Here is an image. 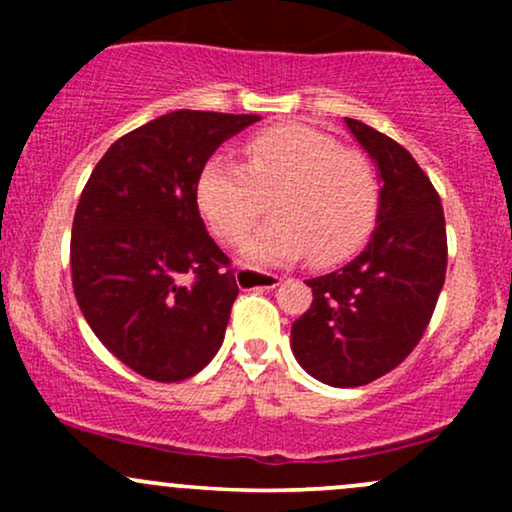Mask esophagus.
Wrapping results in <instances>:
<instances>
[{
    "mask_svg": "<svg viewBox=\"0 0 512 512\" xmlns=\"http://www.w3.org/2000/svg\"><path fill=\"white\" fill-rule=\"evenodd\" d=\"M238 281L243 286H260V289H274L281 284V276L260 269H238Z\"/></svg>",
    "mask_w": 512,
    "mask_h": 512,
    "instance_id": "esophagus-1",
    "label": "esophagus"
}]
</instances>
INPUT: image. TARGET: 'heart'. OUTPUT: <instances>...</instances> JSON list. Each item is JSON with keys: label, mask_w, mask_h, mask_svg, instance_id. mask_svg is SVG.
<instances>
[{"label": "heart", "mask_w": 512, "mask_h": 512, "mask_svg": "<svg viewBox=\"0 0 512 512\" xmlns=\"http://www.w3.org/2000/svg\"><path fill=\"white\" fill-rule=\"evenodd\" d=\"M245 158L248 166L211 156L195 182L199 214L223 245L243 243L276 197V219L245 248L250 260L310 255L317 267H332L363 248L380 211V180L366 158L301 122L252 134Z\"/></svg>", "instance_id": "obj_1"}]
</instances>
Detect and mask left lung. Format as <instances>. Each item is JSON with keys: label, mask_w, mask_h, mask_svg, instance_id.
Instances as JSON below:
<instances>
[{"label": "left lung", "mask_w": 512, "mask_h": 512, "mask_svg": "<svg viewBox=\"0 0 512 512\" xmlns=\"http://www.w3.org/2000/svg\"><path fill=\"white\" fill-rule=\"evenodd\" d=\"M378 166V228L337 272L308 279L313 303L291 325L296 361L320 383L358 387L383 378L424 337L448 267L445 216L414 156L378 129L346 117Z\"/></svg>", "instance_id": "8db88e82"}]
</instances>
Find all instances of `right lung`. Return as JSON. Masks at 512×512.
Returning <instances> with one entry per match:
<instances>
[{
    "instance_id": "1",
    "label": "right lung",
    "mask_w": 512,
    "mask_h": 512,
    "mask_svg": "<svg viewBox=\"0 0 512 512\" xmlns=\"http://www.w3.org/2000/svg\"><path fill=\"white\" fill-rule=\"evenodd\" d=\"M257 115L175 110L93 168L74 214L72 284L88 327L127 368L180 383L216 356L238 296L197 209L199 170Z\"/></svg>"
}]
</instances>
